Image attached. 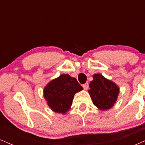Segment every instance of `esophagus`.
Wrapping results in <instances>:
<instances>
[{"label":"esophagus","mask_w":145,"mask_h":145,"mask_svg":"<svg viewBox=\"0 0 145 145\" xmlns=\"http://www.w3.org/2000/svg\"><path fill=\"white\" fill-rule=\"evenodd\" d=\"M82 86H83V88H84V90H87L88 89H89V83L88 82L85 83V84H83Z\"/></svg>","instance_id":"34e87169"}]
</instances>
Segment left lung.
<instances>
[{"label":"left lung","mask_w":145,"mask_h":145,"mask_svg":"<svg viewBox=\"0 0 145 145\" xmlns=\"http://www.w3.org/2000/svg\"><path fill=\"white\" fill-rule=\"evenodd\" d=\"M89 84V93L93 104L101 110L111 108L117 99L119 89L116 84L102 75H93Z\"/></svg>","instance_id":"obj_1"}]
</instances>
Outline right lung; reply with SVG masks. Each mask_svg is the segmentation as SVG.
<instances>
[{
	"label": "right lung",
	"instance_id": "obj_1",
	"mask_svg": "<svg viewBox=\"0 0 145 145\" xmlns=\"http://www.w3.org/2000/svg\"><path fill=\"white\" fill-rule=\"evenodd\" d=\"M82 89L76 78L62 74L48 83L44 90V96L53 111L65 114L72 105L75 93Z\"/></svg>",
	"mask_w": 145,
	"mask_h": 145
}]
</instances>
